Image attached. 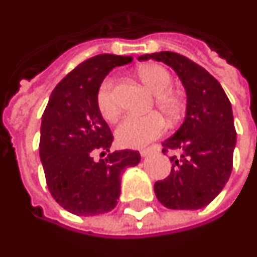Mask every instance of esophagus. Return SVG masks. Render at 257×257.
<instances>
[{"mask_svg": "<svg viewBox=\"0 0 257 257\" xmlns=\"http://www.w3.org/2000/svg\"><path fill=\"white\" fill-rule=\"evenodd\" d=\"M160 152V146L159 145H156V146H152V147H147V149H143L141 152L142 157H146L149 154H153V153H159Z\"/></svg>", "mask_w": 257, "mask_h": 257, "instance_id": "1", "label": "esophagus"}]
</instances>
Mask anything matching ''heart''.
<instances>
[{
  "label": "heart",
  "instance_id": "1",
  "mask_svg": "<svg viewBox=\"0 0 257 257\" xmlns=\"http://www.w3.org/2000/svg\"><path fill=\"white\" fill-rule=\"evenodd\" d=\"M139 78L147 89L156 94L154 104L160 112L171 122L179 119L185 111V101L179 94L170 90L172 86L171 73L164 66L152 64L142 66L139 69ZM96 101L104 119L115 121L119 114V107L116 103L114 83L111 79L104 80L98 87ZM164 119L156 112L147 115H128L116 126L115 138L121 146L138 149L160 138L164 134Z\"/></svg>",
  "mask_w": 257,
  "mask_h": 257
}]
</instances>
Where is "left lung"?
Listing matches in <instances>:
<instances>
[{
  "label": "left lung",
  "instance_id": "left-lung-1",
  "mask_svg": "<svg viewBox=\"0 0 257 257\" xmlns=\"http://www.w3.org/2000/svg\"><path fill=\"white\" fill-rule=\"evenodd\" d=\"M164 62L177 72L186 90V116L181 128L163 142L170 175L154 184L160 203L174 210L202 209L222 191L232 171L236 132L225 91L204 68L171 51L141 55L139 61Z\"/></svg>",
  "mask_w": 257,
  "mask_h": 257
}]
</instances>
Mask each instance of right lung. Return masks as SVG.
<instances>
[{
  "label": "right lung",
  "mask_w": 257,
  "mask_h": 257,
  "mask_svg": "<svg viewBox=\"0 0 257 257\" xmlns=\"http://www.w3.org/2000/svg\"><path fill=\"white\" fill-rule=\"evenodd\" d=\"M132 60L100 54L83 61L55 86L41 116L39 150L48 191L76 216H97L114 209L121 193V174L141 161L135 150L93 160L97 152H110L114 141L97 108L98 87L112 68Z\"/></svg>",
  "instance_id": "right-lung-1"
}]
</instances>
